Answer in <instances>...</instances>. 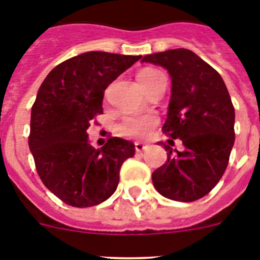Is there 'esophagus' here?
I'll return each instance as SVG.
<instances>
[{
  "label": "esophagus",
  "mask_w": 260,
  "mask_h": 260,
  "mask_svg": "<svg viewBox=\"0 0 260 260\" xmlns=\"http://www.w3.org/2000/svg\"><path fill=\"white\" fill-rule=\"evenodd\" d=\"M147 144L142 143V142H135V151L137 152H143L144 150H147Z\"/></svg>",
  "instance_id": "esophagus-1"
}]
</instances>
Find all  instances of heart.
<instances>
[{"mask_svg": "<svg viewBox=\"0 0 260 260\" xmlns=\"http://www.w3.org/2000/svg\"><path fill=\"white\" fill-rule=\"evenodd\" d=\"M162 75L156 69H143L138 74V80L144 87L153 79ZM157 123V118L153 114H146V116H132L126 117L119 125L118 132L121 135L130 138H146L150 135L153 126Z\"/></svg>", "mask_w": 260, "mask_h": 260, "instance_id": "1", "label": "heart"}]
</instances>
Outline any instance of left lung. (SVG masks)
Returning <instances> with one entry per match:
<instances>
[{"label": "left lung", "instance_id": "8db88e82", "mask_svg": "<svg viewBox=\"0 0 260 260\" xmlns=\"http://www.w3.org/2000/svg\"><path fill=\"white\" fill-rule=\"evenodd\" d=\"M172 80L164 133L183 148L165 146L167 161L152 173L155 189L177 202L203 198L219 182L234 144V108L221 75L189 49L147 54ZM173 142V141H172Z\"/></svg>", "mask_w": 260, "mask_h": 260}]
</instances>
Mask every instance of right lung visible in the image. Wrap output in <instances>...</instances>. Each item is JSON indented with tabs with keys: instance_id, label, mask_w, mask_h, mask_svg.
Returning <instances> with one entry per match:
<instances>
[{
	"instance_id": "add662e5",
	"label": "right lung",
	"mask_w": 260,
	"mask_h": 260,
	"mask_svg": "<svg viewBox=\"0 0 260 260\" xmlns=\"http://www.w3.org/2000/svg\"><path fill=\"white\" fill-rule=\"evenodd\" d=\"M141 57L82 53L57 65L39 88L29 150L43 183L69 206L91 207L110 198L123 161L134 156V143L117 137L95 148L87 128L103 113L107 87Z\"/></svg>"
}]
</instances>
